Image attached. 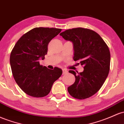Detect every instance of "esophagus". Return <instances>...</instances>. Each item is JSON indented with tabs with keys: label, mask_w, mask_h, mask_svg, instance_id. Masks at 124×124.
Returning a JSON list of instances; mask_svg holds the SVG:
<instances>
[{
	"label": "esophagus",
	"mask_w": 124,
	"mask_h": 124,
	"mask_svg": "<svg viewBox=\"0 0 124 124\" xmlns=\"http://www.w3.org/2000/svg\"><path fill=\"white\" fill-rule=\"evenodd\" d=\"M62 72H63V74L64 75V74H66V73H67L68 70H66V69H63V70H62Z\"/></svg>",
	"instance_id": "34e87169"
}]
</instances>
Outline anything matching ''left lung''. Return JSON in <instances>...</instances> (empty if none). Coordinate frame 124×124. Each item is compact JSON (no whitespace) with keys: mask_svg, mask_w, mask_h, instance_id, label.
<instances>
[{"mask_svg":"<svg viewBox=\"0 0 124 124\" xmlns=\"http://www.w3.org/2000/svg\"><path fill=\"white\" fill-rule=\"evenodd\" d=\"M60 35L72 42L73 60L79 61L84 69L80 73L69 70L75 77L74 84L68 88L69 93L78 100L91 97L100 90L108 75L111 61L108 46L99 34L89 29L73 28Z\"/></svg>","mask_w":124,"mask_h":124,"instance_id":"8db88e82","label":"left lung"}]
</instances>
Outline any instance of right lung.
<instances>
[{
  "label": "right lung",
  "mask_w": 124,
  "mask_h": 124,
  "mask_svg": "<svg viewBox=\"0 0 124 124\" xmlns=\"http://www.w3.org/2000/svg\"><path fill=\"white\" fill-rule=\"evenodd\" d=\"M62 29L35 28L17 40L11 52L10 63L13 78L24 93L31 96H46L54 82L62 74V69L43 66L39 60L47 54L50 41Z\"/></svg>",
  "instance_id": "obj_1"
}]
</instances>
